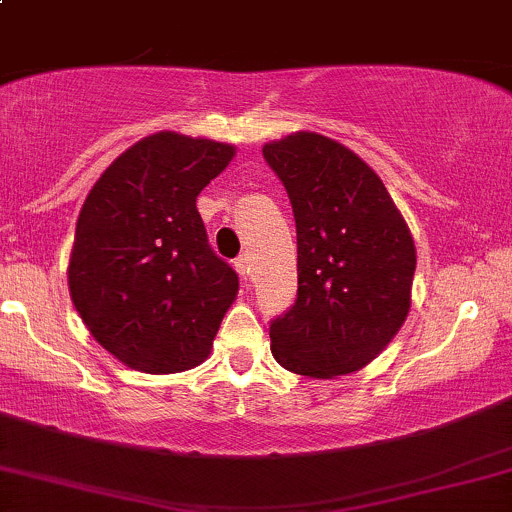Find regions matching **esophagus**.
Returning <instances> with one entry per match:
<instances>
[{
  "label": "esophagus",
  "mask_w": 512,
  "mask_h": 512,
  "mask_svg": "<svg viewBox=\"0 0 512 512\" xmlns=\"http://www.w3.org/2000/svg\"><path fill=\"white\" fill-rule=\"evenodd\" d=\"M233 267H236V272L243 276V279H250V260L248 255H240L236 257V262H233Z\"/></svg>",
  "instance_id": "obj_1"
}]
</instances>
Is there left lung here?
Returning a JSON list of instances; mask_svg holds the SVG:
<instances>
[{"label":"left lung","instance_id":"8db88e82","mask_svg":"<svg viewBox=\"0 0 512 512\" xmlns=\"http://www.w3.org/2000/svg\"><path fill=\"white\" fill-rule=\"evenodd\" d=\"M262 156L286 187L298 240L296 303L269 322L272 354L310 378L354 373L409 313L407 223L373 168L322 134L298 132Z\"/></svg>","mask_w":512,"mask_h":512}]
</instances>
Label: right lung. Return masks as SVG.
I'll list each match as a JSON object with an SVG mask.
<instances>
[{
  "mask_svg": "<svg viewBox=\"0 0 512 512\" xmlns=\"http://www.w3.org/2000/svg\"><path fill=\"white\" fill-rule=\"evenodd\" d=\"M236 149L158 132L127 149L88 192L69 260L74 308L96 342L142 373L209 356L238 293L211 250L197 195Z\"/></svg>",
  "mask_w": 512,
  "mask_h": 512,
  "instance_id": "add662e5",
  "label": "right lung"
}]
</instances>
